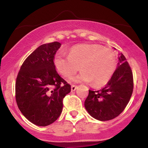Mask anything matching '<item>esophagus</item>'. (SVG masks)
<instances>
[{"instance_id": "1", "label": "esophagus", "mask_w": 148, "mask_h": 148, "mask_svg": "<svg viewBox=\"0 0 148 148\" xmlns=\"http://www.w3.org/2000/svg\"><path fill=\"white\" fill-rule=\"evenodd\" d=\"M76 88H77V86H75V85H72V86H71V90H72V91H75Z\"/></svg>"}]
</instances>
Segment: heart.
Wrapping results in <instances>:
<instances>
[{
    "label": "heart",
    "instance_id": "obj_1",
    "mask_svg": "<svg viewBox=\"0 0 148 148\" xmlns=\"http://www.w3.org/2000/svg\"><path fill=\"white\" fill-rule=\"evenodd\" d=\"M58 72L70 79L80 69L75 82H92L96 86L106 84L111 79L116 67L115 55L111 50L97 45H80L73 47L68 56L58 52L54 57Z\"/></svg>",
    "mask_w": 148,
    "mask_h": 148
}]
</instances>
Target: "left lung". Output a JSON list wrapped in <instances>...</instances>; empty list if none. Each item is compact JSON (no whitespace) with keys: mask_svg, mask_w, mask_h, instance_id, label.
<instances>
[{"mask_svg":"<svg viewBox=\"0 0 148 148\" xmlns=\"http://www.w3.org/2000/svg\"><path fill=\"white\" fill-rule=\"evenodd\" d=\"M133 74L126 58L118 54L117 69L104 88L99 90H90L84 102L86 111L92 118L108 121L124 111L133 92Z\"/></svg>","mask_w":148,"mask_h":148,"instance_id":"left-lung-1","label":"left lung"}]
</instances>
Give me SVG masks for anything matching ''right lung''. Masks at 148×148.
Wrapping results in <instances>:
<instances>
[{
	"label": "right lung",
	"mask_w": 148,
	"mask_h": 148,
	"mask_svg": "<svg viewBox=\"0 0 148 148\" xmlns=\"http://www.w3.org/2000/svg\"><path fill=\"white\" fill-rule=\"evenodd\" d=\"M60 46L58 42L40 46L25 59L16 78L17 106L25 118L37 126H48L59 118L63 98L71 91L54 64Z\"/></svg>",
	"instance_id": "right-lung-1"
}]
</instances>
